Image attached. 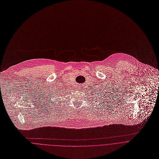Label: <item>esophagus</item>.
I'll list each match as a JSON object with an SVG mask.
<instances>
[{
  "label": "esophagus",
  "instance_id": "34e87169",
  "mask_svg": "<svg viewBox=\"0 0 159 159\" xmlns=\"http://www.w3.org/2000/svg\"><path fill=\"white\" fill-rule=\"evenodd\" d=\"M78 89H79V88H80V86H79L78 87Z\"/></svg>",
  "mask_w": 159,
  "mask_h": 159
}]
</instances>
